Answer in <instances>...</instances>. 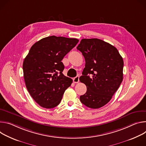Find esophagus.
I'll return each mask as SVG.
<instances>
[{"mask_svg":"<svg viewBox=\"0 0 146 146\" xmlns=\"http://www.w3.org/2000/svg\"><path fill=\"white\" fill-rule=\"evenodd\" d=\"M73 81L74 83H78L79 81V76H76V77H75L73 79Z\"/></svg>","mask_w":146,"mask_h":146,"instance_id":"esophagus-1","label":"esophagus"}]
</instances>
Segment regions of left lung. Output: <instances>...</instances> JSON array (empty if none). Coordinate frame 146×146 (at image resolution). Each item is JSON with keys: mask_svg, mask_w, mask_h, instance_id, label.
<instances>
[{"mask_svg": "<svg viewBox=\"0 0 146 146\" xmlns=\"http://www.w3.org/2000/svg\"><path fill=\"white\" fill-rule=\"evenodd\" d=\"M76 48L85 60L79 80L87 91L80 100L89 108H99L110 101L122 81L123 58L115 47L97 38L82 39Z\"/></svg>", "mask_w": 146, "mask_h": 146, "instance_id": "1", "label": "left lung"}]
</instances>
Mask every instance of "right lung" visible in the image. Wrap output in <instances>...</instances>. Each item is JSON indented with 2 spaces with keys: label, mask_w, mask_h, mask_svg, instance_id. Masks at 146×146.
Listing matches in <instances>:
<instances>
[{
  "label": "right lung",
  "mask_w": 146,
  "mask_h": 146,
  "mask_svg": "<svg viewBox=\"0 0 146 146\" xmlns=\"http://www.w3.org/2000/svg\"><path fill=\"white\" fill-rule=\"evenodd\" d=\"M79 42L75 38L50 36L31 47L23 62L27 89L41 107L52 108L58 106L72 80L62 74L61 60Z\"/></svg>",
  "instance_id": "right-lung-1"
}]
</instances>
